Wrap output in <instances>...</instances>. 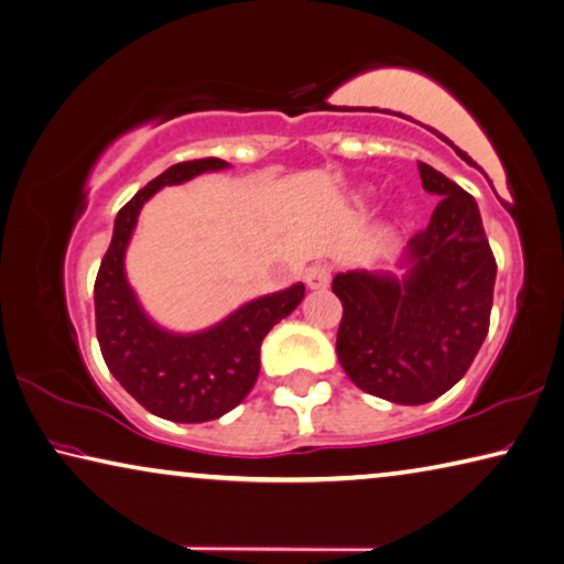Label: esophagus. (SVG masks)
<instances>
[{"label": "esophagus", "mask_w": 564, "mask_h": 564, "mask_svg": "<svg viewBox=\"0 0 564 564\" xmlns=\"http://www.w3.org/2000/svg\"><path fill=\"white\" fill-rule=\"evenodd\" d=\"M332 280V267L329 264H312L307 272H304V282H307L310 290H325Z\"/></svg>", "instance_id": "34e87169"}]
</instances>
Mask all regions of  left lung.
Instances as JSON below:
<instances>
[{
	"label": "left lung",
	"mask_w": 564,
	"mask_h": 564,
	"mask_svg": "<svg viewBox=\"0 0 564 564\" xmlns=\"http://www.w3.org/2000/svg\"><path fill=\"white\" fill-rule=\"evenodd\" d=\"M417 170L440 205L410 239V274L332 280L339 365L359 390L397 404L432 402L463 380L490 329L497 274L475 197L430 164Z\"/></svg>",
	"instance_id": "obj_1"
}]
</instances>
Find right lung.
I'll return each instance as SVG.
<instances>
[{
  "mask_svg": "<svg viewBox=\"0 0 564 564\" xmlns=\"http://www.w3.org/2000/svg\"><path fill=\"white\" fill-rule=\"evenodd\" d=\"M221 167L227 162L217 156L180 162L137 192L119 209L112 242L95 280L97 339L109 372L144 410L172 422H207L235 410L260 375L264 335L304 297V284H292L247 302L199 335H170L144 317L124 280V249L137 215L164 184Z\"/></svg>",
  "mask_w": 564,
  "mask_h": 564,
  "instance_id": "obj_1",
  "label": "right lung"
}]
</instances>
